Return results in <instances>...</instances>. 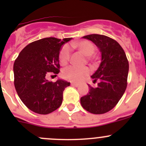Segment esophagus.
I'll use <instances>...</instances> for the list:
<instances>
[{"mask_svg": "<svg viewBox=\"0 0 146 146\" xmlns=\"http://www.w3.org/2000/svg\"><path fill=\"white\" fill-rule=\"evenodd\" d=\"M71 85H73V86H75V87H78L79 84L76 83V82H71Z\"/></svg>", "mask_w": 146, "mask_h": 146, "instance_id": "1", "label": "esophagus"}]
</instances>
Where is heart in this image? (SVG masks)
<instances>
[{"instance_id":"heart-1","label":"heart","mask_w":146,"mask_h":146,"mask_svg":"<svg viewBox=\"0 0 146 146\" xmlns=\"http://www.w3.org/2000/svg\"><path fill=\"white\" fill-rule=\"evenodd\" d=\"M74 48H76L82 54L86 56L87 59L89 61L95 60V56L94 52L95 51V46L93 43L88 40L80 41L78 42H74L72 44ZM70 57V47L68 45H64L60 50L58 58L60 64L63 66L68 62ZM63 76L65 79L72 82H80L83 80L88 74L89 70L88 68H78L76 66H68L64 69L62 72Z\"/></svg>"}]
</instances>
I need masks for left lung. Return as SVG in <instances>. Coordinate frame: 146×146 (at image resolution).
I'll use <instances>...</instances> for the list:
<instances>
[{
    "mask_svg": "<svg viewBox=\"0 0 146 146\" xmlns=\"http://www.w3.org/2000/svg\"><path fill=\"white\" fill-rule=\"evenodd\" d=\"M93 42L101 53V64L91 76L97 88L88 85V93L80 98L82 107L95 114H104L112 110L121 98L127 86L129 62L120 44L111 38L102 35L82 36Z\"/></svg>",
    "mask_w": 146,
    "mask_h": 146,
    "instance_id": "8db88e82",
    "label": "left lung"
}]
</instances>
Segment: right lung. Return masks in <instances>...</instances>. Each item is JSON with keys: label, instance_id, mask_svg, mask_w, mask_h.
<instances>
[{"label": "right lung", "instance_id": "add662e5", "mask_svg": "<svg viewBox=\"0 0 146 146\" xmlns=\"http://www.w3.org/2000/svg\"><path fill=\"white\" fill-rule=\"evenodd\" d=\"M71 39L47 37L35 41L26 46L15 61V88L31 111L48 114L61 106L63 92L70 82L61 78L53 82L46 77L59 73L60 50Z\"/></svg>", "mask_w": 146, "mask_h": 146}]
</instances>
